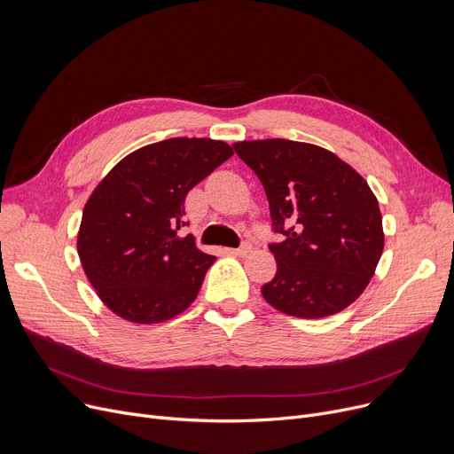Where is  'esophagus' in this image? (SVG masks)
I'll return each mask as SVG.
<instances>
[{
    "mask_svg": "<svg viewBox=\"0 0 454 454\" xmlns=\"http://www.w3.org/2000/svg\"><path fill=\"white\" fill-rule=\"evenodd\" d=\"M250 250H252L250 245H243V247H239V248H226V252H228L230 255H239V257L247 255Z\"/></svg>",
    "mask_w": 454,
    "mask_h": 454,
    "instance_id": "1",
    "label": "esophagus"
}]
</instances>
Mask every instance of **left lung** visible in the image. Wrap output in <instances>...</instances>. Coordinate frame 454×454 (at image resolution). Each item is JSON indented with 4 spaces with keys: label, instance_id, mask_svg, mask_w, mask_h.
I'll return each instance as SVG.
<instances>
[{
    "label": "left lung",
    "instance_id": "8db88e82",
    "mask_svg": "<svg viewBox=\"0 0 454 454\" xmlns=\"http://www.w3.org/2000/svg\"><path fill=\"white\" fill-rule=\"evenodd\" d=\"M265 187L278 270L261 294L298 318L340 313L359 298L385 248L383 217L368 182L337 154L291 139L237 141Z\"/></svg>",
    "mask_w": 454,
    "mask_h": 454
}]
</instances>
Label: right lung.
<instances>
[{
  "instance_id": "add662e5",
  "label": "right lung",
  "mask_w": 454,
  "mask_h": 454,
  "mask_svg": "<svg viewBox=\"0 0 454 454\" xmlns=\"http://www.w3.org/2000/svg\"><path fill=\"white\" fill-rule=\"evenodd\" d=\"M233 154L224 141L171 137L119 161L90 195L77 235L86 278L112 313L160 324L195 301L215 255L180 237L187 193Z\"/></svg>"
}]
</instances>
